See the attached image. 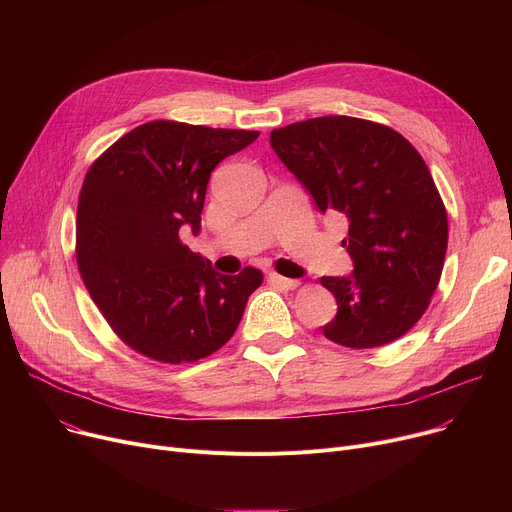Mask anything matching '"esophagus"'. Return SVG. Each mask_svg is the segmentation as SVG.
Here are the masks:
<instances>
[{"mask_svg": "<svg viewBox=\"0 0 512 512\" xmlns=\"http://www.w3.org/2000/svg\"><path fill=\"white\" fill-rule=\"evenodd\" d=\"M270 282L282 290H294L299 286V280H290V278H284L280 274H270Z\"/></svg>", "mask_w": 512, "mask_h": 512, "instance_id": "1", "label": "esophagus"}]
</instances>
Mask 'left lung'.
Returning a JSON list of instances; mask_svg holds the SVG:
<instances>
[{
    "mask_svg": "<svg viewBox=\"0 0 512 512\" xmlns=\"http://www.w3.org/2000/svg\"><path fill=\"white\" fill-rule=\"evenodd\" d=\"M270 143L319 211L351 222L342 245L353 276L319 280L338 303L324 336L348 348L405 336L432 303L448 247L446 207L419 151L390 126L351 116L294 122Z\"/></svg>",
    "mask_w": 512,
    "mask_h": 512,
    "instance_id": "left-lung-1",
    "label": "left lung"
}]
</instances>
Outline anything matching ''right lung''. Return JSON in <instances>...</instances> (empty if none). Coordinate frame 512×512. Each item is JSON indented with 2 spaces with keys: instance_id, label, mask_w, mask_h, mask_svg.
<instances>
[{
  "instance_id": "obj_1",
  "label": "right lung",
  "mask_w": 512,
  "mask_h": 512,
  "mask_svg": "<svg viewBox=\"0 0 512 512\" xmlns=\"http://www.w3.org/2000/svg\"><path fill=\"white\" fill-rule=\"evenodd\" d=\"M257 130L153 120L91 164L76 209V263L114 334L159 363H195L232 338L263 274L211 270L188 249L199 232L211 170Z\"/></svg>"
}]
</instances>
